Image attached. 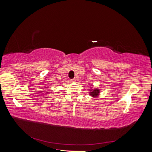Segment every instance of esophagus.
<instances>
[{"mask_svg": "<svg viewBox=\"0 0 152 152\" xmlns=\"http://www.w3.org/2000/svg\"><path fill=\"white\" fill-rule=\"evenodd\" d=\"M72 82H76V79H72Z\"/></svg>", "mask_w": 152, "mask_h": 152, "instance_id": "1", "label": "esophagus"}]
</instances>
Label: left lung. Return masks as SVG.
<instances>
[{
	"label": "left lung",
	"mask_w": 152,
	"mask_h": 152,
	"mask_svg": "<svg viewBox=\"0 0 152 152\" xmlns=\"http://www.w3.org/2000/svg\"><path fill=\"white\" fill-rule=\"evenodd\" d=\"M92 87H91V88L90 89H89V91H90L89 95L91 96H92V97H93V98L98 97V96L99 95V93H100V89H97V88L93 89Z\"/></svg>",
	"instance_id": "1"
}]
</instances>
